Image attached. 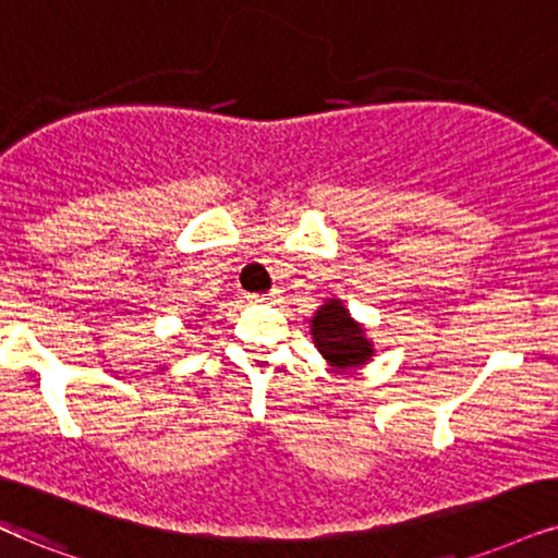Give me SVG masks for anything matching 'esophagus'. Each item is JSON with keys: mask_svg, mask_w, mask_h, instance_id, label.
<instances>
[{"mask_svg": "<svg viewBox=\"0 0 558 558\" xmlns=\"http://www.w3.org/2000/svg\"><path fill=\"white\" fill-rule=\"evenodd\" d=\"M246 301L250 303H275V301H280V291L278 288H272L270 293H252V295H246Z\"/></svg>", "mask_w": 558, "mask_h": 558, "instance_id": "34e87169", "label": "esophagus"}]
</instances>
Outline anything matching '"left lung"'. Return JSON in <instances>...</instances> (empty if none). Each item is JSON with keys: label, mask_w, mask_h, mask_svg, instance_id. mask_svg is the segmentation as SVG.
Returning a JSON list of instances; mask_svg holds the SVG:
<instances>
[{"label": "left lung", "mask_w": 558, "mask_h": 558, "mask_svg": "<svg viewBox=\"0 0 558 558\" xmlns=\"http://www.w3.org/2000/svg\"><path fill=\"white\" fill-rule=\"evenodd\" d=\"M312 337L324 361L340 371L357 368L373 357V342L340 299H327V303L319 306L312 319Z\"/></svg>", "instance_id": "left-lung-1"}]
</instances>
